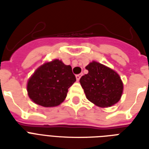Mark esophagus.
<instances>
[{"mask_svg":"<svg viewBox=\"0 0 149 149\" xmlns=\"http://www.w3.org/2000/svg\"><path fill=\"white\" fill-rule=\"evenodd\" d=\"M81 74L76 75V78H77V81H79V80H80V78H81Z\"/></svg>","mask_w":149,"mask_h":149,"instance_id":"1","label":"esophagus"}]
</instances>
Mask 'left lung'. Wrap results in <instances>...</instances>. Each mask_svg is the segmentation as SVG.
Here are the masks:
<instances>
[{"mask_svg":"<svg viewBox=\"0 0 149 149\" xmlns=\"http://www.w3.org/2000/svg\"><path fill=\"white\" fill-rule=\"evenodd\" d=\"M88 72L80 82L87 99L100 107H110L117 103L123 92V83L119 75L111 68L97 62L86 66Z\"/></svg>","mask_w":149,"mask_h":149,"instance_id":"obj_1","label":"left lung"}]
</instances>
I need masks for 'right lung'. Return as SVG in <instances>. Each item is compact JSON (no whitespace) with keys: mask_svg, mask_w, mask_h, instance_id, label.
<instances>
[{"mask_svg":"<svg viewBox=\"0 0 149 149\" xmlns=\"http://www.w3.org/2000/svg\"><path fill=\"white\" fill-rule=\"evenodd\" d=\"M75 81L71 66L54 60L41 65L29 80V97L41 106H57L64 101L68 89Z\"/></svg>","mask_w":149,"mask_h":149,"instance_id":"right-lung-1","label":"right lung"}]
</instances>
